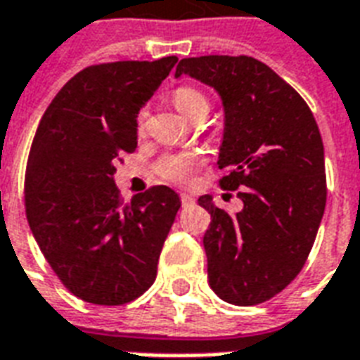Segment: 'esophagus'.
<instances>
[{
  "instance_id": "34e87169",
  "label": "esophagus",
  "mask_w": 360,
  "mask_h": 360,
  "mask_svg": "<svg viewBox=\"0 0 360 360\" xmlns=\"http://www.w3.org/2000/svg\"><path fill=\"white\" fill-rule=\"evenodd\" d=\"M181 203H183V207L192 205V203H194V198H192L188 192H183V194H181Z\"/></svg>"
}]
</instances>
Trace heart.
Masks as SVG:
<instances>
[{"instance_id": "1", "label": "heart", "mask_w": 360, "mask_h": 360, "mask_svg": "<svg viewBox=\"0 0 360 360\" xmlns=\"http://www.w3.org/2000/svg\"><path fill=\"white\" fill-rule=\"evenodd\" d=\"M174 104L177 106L181 114H185L191 120H196L200 115H207L209 112V98L205 97V93L200 91L194 86H179L175 87L172 93ZM147 110L141 108L136 115V124L138 129L146 127ZM205 158L196 151L188 153H172L166 155L158 160L157 172L160 177H164L169 183H177V185H188L196 172L203 166Z\"/></svg>"}]
</instances>
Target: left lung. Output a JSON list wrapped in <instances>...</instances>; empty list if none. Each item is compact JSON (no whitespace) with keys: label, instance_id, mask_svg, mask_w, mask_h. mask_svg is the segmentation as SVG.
Instances as JSON below:
<instances>
[{"label":"left lung","instance_id":"8db88e82","mask_svg":"<svg viewBox=\"0 0 360 360\" xmlns=\"http://www.w3.org/2000/svg\"><path fill=\"white\" fill-rule=\"evenodd\" d=\"M213 86L226 110L219 185L243 209L228 213L202 196L211 214L203 236L211 290L254 307L278 295L301 273L327 202L323 141L304 98L250 56L181 59L175 76Z\"/></svg>","mask_w":360,"mask_h":360}]
</instances>
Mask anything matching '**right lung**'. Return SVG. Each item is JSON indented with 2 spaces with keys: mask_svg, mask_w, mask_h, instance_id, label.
<instances>
[{
  "mask_svg": "<svg viewBox=\"0 0 360 360\" xmlns=\"http://www.w3.org/2000/svg\"><path fill=\"white\" fill-rule=\"evenodd\" d=\"M175 63L168 56L86 67L39 121L25 166V214L42 256L82 301L120 307L157 278L179 196L155 185L123 203L112 175L136 151V115Z\"/></svg>",
  "mask_w": 360,
  "mask_h": 360,
  "instance_id": "1",
  "label": "right lung"
}]
</instances>
